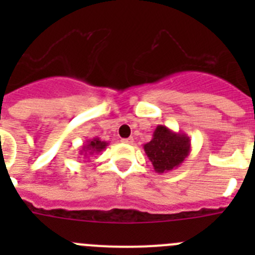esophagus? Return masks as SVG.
Listing matches in <instances>:
<instances>
[{"label":"esophagus","instance_id":"obj_1","mask_svg":"<svg viewBox=\"0 0 255 255\" xmlns=\"http://www.w3.org/2000/svg\"><path fill=\"white\" fill-rule=\"evenodd\" d=\"M123 143H125V144H132V141H134V139H132V136H130V138H125V139H123Z\"/></svg>","mask_w":255,"mask_h":255}]
</instances>
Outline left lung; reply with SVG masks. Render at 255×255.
<instances>
[{"mask_svg":"<svg viewBox=\"0 0 255 255\" xmlns=\"http://www.w3.org/2000/svg\"><path fill=\"white\" fill-rule=\"evenodd\" d=\"M144 152L152 162L157 173L170 172L177 168L190 154V138L184 132H176L167 126L158 125L149 143L143 145Z\"/></svg>","mask_w":255,"mask_h":255,"instance_id":"left-lung-1","label":"left lung"}]
</instances>
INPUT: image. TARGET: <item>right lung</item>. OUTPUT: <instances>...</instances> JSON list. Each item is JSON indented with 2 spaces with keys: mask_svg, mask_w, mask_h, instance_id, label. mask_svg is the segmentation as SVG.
I'll return each mask as SVG.
<instances>
[{
  "mask_svg": "<svg viewBox=\"0 0 255 255\" xmlns=\"http://www.w3.org/2000/svg\"><path fill=\"white\" fill-rule=\"evenodd\" d=\"M108 145L107 141L101 140L100 138H93L87 140V143L83 144L80 150H79V154L83 155L84 158H89L92 155H96L98 153H101L102 150L106 149V147Z\"/></svg>",
  "mask_w": 255,
  "mask_h": 255,
  "instance_id": "1",
  "label": "right lung"
}]
</instances>
